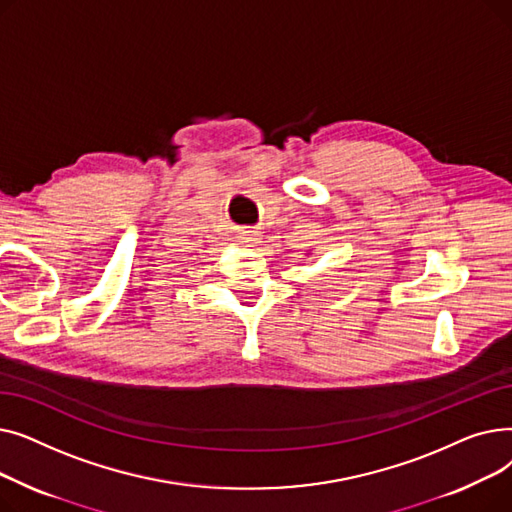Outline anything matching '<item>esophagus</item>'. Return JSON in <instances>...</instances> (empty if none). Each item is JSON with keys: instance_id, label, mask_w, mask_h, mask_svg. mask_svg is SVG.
Returning a JSON list of instances; mask_svg holds the SVG:
<instances>
[{"instance_id": "obj_1", "label": "esophagus", "mask_w": 512, "mask_h": 512, "mask_svg": "<svg viewBox=\"0 0 512 512\" xmlns=\"http://www.w3.org/2000/svg\"><path fill=\"white\" fill-rule=\"evenodd\" d=\"M257 240V234L255 232H240L238 234V242H240V245H253V242Z\"/></svg>"}]
</instances>
